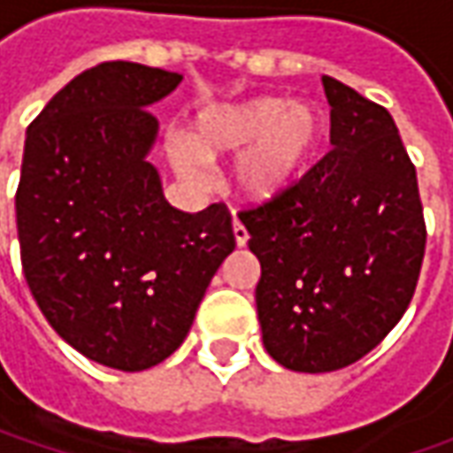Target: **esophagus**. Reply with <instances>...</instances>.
<instances>
[{
	"mask_svg": "<svg viewBox=\"0 0 453 453\" xmlns=\"http://www.w3.org/2000/svg\"><path fill=\"white\" fill-rule=\"evenodd\" d=\"M232 229H234V242L236 247H244L247 244V239H250V232H247V226L239 221V219H234V224H232Z\"/></svg>",
	"mask_w": 453,
	"mask_h": 453,
	"instance_id": "obj_1",
	"label": "esophagus"
}]
</instances>
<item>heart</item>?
<instances>
[{"label": "heart", "mask_w": 453, "mask_h": 453, "mask_svg": "<svg viewBox=\"0 0 453 453\" xmlns=\"http://www.w3.org/2000/svg\"><path fill=\"white\" fill-rule=\"evenodd\" d=\"M320 138L322 115L312 103L285 105L282 97H254L206 111L188 143L171 146V161L183 179L201 183L203 161L247 149L236 164V183L244 196L270 201L303 176Z\"/></svg>", "instance_id": "b5f03b06"}]
</instances>
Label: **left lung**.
Returning <instances> with one entry per match:
<instances>
[{"label":"left lung","instance_id":"obj_1","mask_svg":"<svg viewBox=\"0 0 453 453\" xmlns=\"http://www.w3.org/2000/svg\"><path fill=\"white\" fill-rule=\"evenodd\" d=\"M333 149L285 194L239 211L262 265L265 348L300 373L371 353L403 318L426 252L416 165L391 113L322 75Z\"/></svg>","mask_w":453,"mask_h":453}]
</instances>
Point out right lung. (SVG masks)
<instances>
[{
	"label": "right lung",
	"mask_w": 453,
	"mask_h": 453,
	"mask_svg": "<svg viewBox=\"0 0 453 453\" xmlns=\"http://www.w3.org/2000/svg\"><path fill=\"white\" fill-rule=\"evenodd\" d=\"M181 82L138 62L70 80L27 128L17 236L32 297L65 342L115 371H146L186 338L224 257L226 203L186 214L146 161L150 103Z\"/></svg>",
	"instance_id": "obj_1"
}]
</instances>
